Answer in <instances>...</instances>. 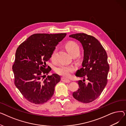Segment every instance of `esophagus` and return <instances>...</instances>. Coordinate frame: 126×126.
Listing matches in <instances>:
<instances>
[{"label":"esophagus","mask_w":126,"mask_h":126,"mask_svg":"<svg viewBox=\"0 0 126 126\" xmlns=\"http://www.w3.org/2000/svg\"><path fill=\"white\" fill-rule=\"evenodd\" d=\"M61 80L62 81H63V82H65V83H70V81L69 80H68V79H65L63 77H62L61 78Z\"/></svg>","instance_id":"esophagus-1"}]
</instances>
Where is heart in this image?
<instances>
[{"label":"heart","instance_id":"heart-1","mask_svg":"<svg viewBox=\"0 0 126 126\" xmlns=\"http://www.w3.org/2000/svg\"><path fill=\"white\" fill-rule=\"evenodd\" d=\"M65 47L69 54L74 57L77 56L80 52V48L79 46L75 42L69 41L65 44ZM56 50H54L51 55V59L54 60L56 57ZM75 69L72 66L61 65L56 69L57 74L65 78H69L71 74L75 71Z\"/></svg>","mask_w":126,"mask_h":126}]
</instances>
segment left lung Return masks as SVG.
<instances>
[{"instance_id":"8db88e82","label":"left lung","mask_w":126,"mask_h":126,"mask_svg":"<svg viewBox=\"0 0 126 126\" xmlns=\"http://www.w3.org/2000/svg\"><path fill=\"white\" fill-rule=\"evenodd\" d=\"M69 37L80 41L84 49L82 67L76 74L77 77L84 79L78 81L79 88L72 95L79 102L90 103L101 95L107 83L109 65L107 53L101 43L93 36L78 33ZM85 78L88 83L84 82Z\"/></svg>"}]
</instances>
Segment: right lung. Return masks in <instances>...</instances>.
<instances>
[{"instance_id": "add662e5", "label": "right lung", "mask_w": 126, "mask_h": 126, "mask_svg": "<svg viewBox=\"0 0 126 126\" xmlns=\"http://www.w3.org/2000/svg\"><path fill=\"white\" fill-rule=\"evenodd\" d=\"M66 35L36 34L30 36L17 48L12 66L14 83L26 100L35 104L47 102L54 94L61 77L47 76L51 68L46 65L56 46Z\"/></svg>"}]
</instances>
